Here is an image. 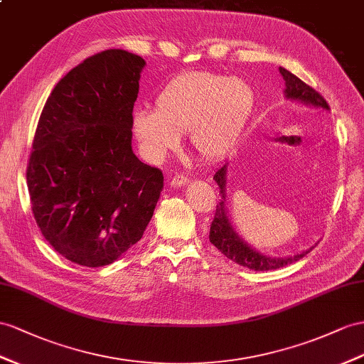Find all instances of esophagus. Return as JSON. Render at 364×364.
Masks as SVG:
<instances>
[{"mask_svg": "<svg viewBox=\"0 0 364 364\" xmlns=\"http://www.w3.org/2000/svg\"><path fill=\"white\" fill-rule=\"evenodd\" d=\"M189 183V180H188V176H184V175H175V176H172L171 178V181H169V184H171V188H181V186H186Z\"/></svg>", "mask_w": 364, "mask_h": 364, "instance_id": "obj_1", "label": "esophagus"}]
</instances>
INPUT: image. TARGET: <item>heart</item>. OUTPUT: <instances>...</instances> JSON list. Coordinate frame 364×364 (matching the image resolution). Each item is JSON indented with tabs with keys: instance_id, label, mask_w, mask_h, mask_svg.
<instances>
[{
	"instance_id": "1",
	"label": "heart",
	"mask_w": 364,
	"mask_h": 364,
	"mask_svg": "<svg viewBox=\"0 0 364 364\" xmlns=\"http://www.w3.org/2000/svg\"><path fill=\"white\" fill-rule=\"evenodd\" d=\"M254 109V92L243 80L209 72H189L167 82L155 110L139 109L132 132L143 151L160 160L178 147L189 130L193 152L204 160L226 155L238 141Z\"/></svg>"
}]
</instances>
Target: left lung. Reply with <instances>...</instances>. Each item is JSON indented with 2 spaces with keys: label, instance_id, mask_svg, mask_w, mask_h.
I'll list each match as a JSON object with an SVG mask.
<instances>
[{
  "label": "left lung",
  "instance_id": "1",
  "mask_svg": "<svg viewBox=\"0 0 364 364\" xmlns=\"http://www.w3.org/2000/svg\"><path fill=\"white\" fill-rule=\"evenodd\" d=\"M279 73L284 80V97L287 100L298 101L304 106L315 107V109H323L329 110V105L326 100L320 95L318 92L314 90L311 86H307L300 78L295 77L294 73L286 70L284 68H279ZM228 164H223L220 169L213 175V180L217 181L220 193H221V201L217 204L215 215H213L210 232H209V240L210 243L215 246L223 255H226L232 262L237 264L252 269V271H272V269H279L283 266L291 264L294 262L303 258L306 254H309L314 249L309 247L303 250V252L296 254L294 257H284V258H277V257H267L264 254H259L258 250L250 247L246 241L241 238L235 229L232 228V223L229 220V213L226 209V180H228Z\"/></svg>",
  "mask_w": 364,
  "mask_h": 364
}]
</instances>
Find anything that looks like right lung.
Masks as SVG:
<instances>
[{"mask_svg":"<svg viewBox=\"0 0 364 364\" xmlns=\"http://www.w3.org/2000/svg\"><path fill=\"white\" fill-rule=\"evenodd\" d=\"M146 61L121 49L86 58L53 87L27 164L43 237L69 262L114 263L141 240L163 173L132 151V112Z\"/></svg>","mask_w":364,"mask_h":364,"instance_id":"obj_1","label":"right lung"}]
</instances>
